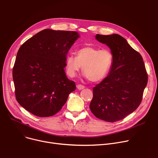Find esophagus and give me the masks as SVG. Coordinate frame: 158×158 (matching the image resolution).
I'll list each match as a JSON object with an SVG mask.
<instances>
[{"label": "esophagus", "mask_w": 158, "mask_h": 158, "mask_svg": "<svg viewBox=\"0 0 158 158\" xmlns=\"http://www.w3.org/2000/svg\"><path fill=\"white\" fill-rule=\"evenodd\" d=\"M77 88L79 90H81V89H83L84 88H85V86H83V85H77Z\"/></svg>", "instance_id": "34e87169"}]
</instances>
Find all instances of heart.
<instances>
[{
	"label": "heart",
	"mask_w": 158,
	"mask_h": 158,
	"mask_svg": "<svg viewBox=\"0 0 158 158\" xmlns=\"http://www.w3.org/2000/svg\"><path fill=\"white\" fill-rule=\"evenodd\" d=\"M112 61L113 55L110 50L85 46L76 51V57H67L66 72L69 76L73 77L82 67L84 76L91 82H98L107 76Z\"/></svg>",
	"instance_id": "heart-1"
}]
</instances>
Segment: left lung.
I'll return each instance as SVG.
<instances>
[{"mask_svg":"<svg viewBox=\"0 0 158 158\" xmlns=\"http://www.w3.org/2000/svg\"><path fill=\"white\" fill-rule=\"evenodd\" d=\"M95 39L110 48L113 61L108 76L93 88L89 108L97 118L115 122L140 106L148 77L142 56L124 37L97 34Z\"/></svg>","mask_w":158,"mask_h":158,"instance_id":"8db88e82","label":"left lung"}]
</instances>
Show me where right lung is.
Instances as JSON below:
<instances>
[{
  "label": "right lung",
  "instance_id": "1",
  "mask_svg": "<svg viewBox=\"0 0 158 158\" xmlns=\"http://www.w3.org/2000/svg\"><path fill=\"white\" fill-rule=\"evenodd\" d=\"M79 37L76 31L44 29L19 48L13 78L16 100L25 110L39 117L52 116L76 90L64 69L68 51Z\"/></svg>",
  "mask_w": 158,
  "mask_h": 158
}]
</instances>
